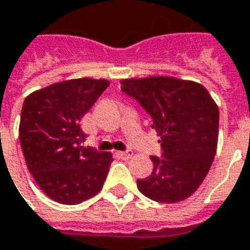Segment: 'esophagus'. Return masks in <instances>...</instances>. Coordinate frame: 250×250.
Wrapping results in <instances>:
<instances>
[{"label":"esophagus","mask_w":250,"mask_h":250,"mask_svg":"<svg viewBox=\"0 0 250 250\" xmlns=\"http://www.w3.org/2000/svg\"><path fill=\"white\" fill-rule=\"evenodd\" d=\"M120 157H123V159H130L132 156L131 150H125V152H120Z\"/></svg>","instance_id":"esophagus-1"}]
</instances>
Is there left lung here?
<instances>
[{
  "label": "left lung",
  "mask_w": 250,
  "mask_h": 250,
  "mask_svg": "<svg viewBox=\"0 0 250 250\" xmlns=\"http://www.w3.org/2000/svg\"><path fill=\"white\" fill-rule=\"evenodd\" d=\"M122 91L152 118L161 139L153 171L138 179L139 191L163 204L186 200L201 185L216 153L219 109L203 84L171 76L122 81Z\"/></svg>",
  "instance_id": "obj_1"
}]
</instances>
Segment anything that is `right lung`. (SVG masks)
Segmentation results:
<instances>
[{
  "mask_svg": "<svg viewBox=\"0 0 250 250\" xmlns=\"http://www.w3.org/2000/svg\"><path fill=\"white\" fill-rule=\"evenodd\" d=\"M109 86L104 79H72L34 91L21 108L19 138L27 168L41 190L65 205L103 189L111 153L82 146L81 120Z\"/></svg>",
  "mask_w": 250,
  "mask_h": 250,
  "instance_id": "1",
  "label": "right lung"
}]
</instances>
